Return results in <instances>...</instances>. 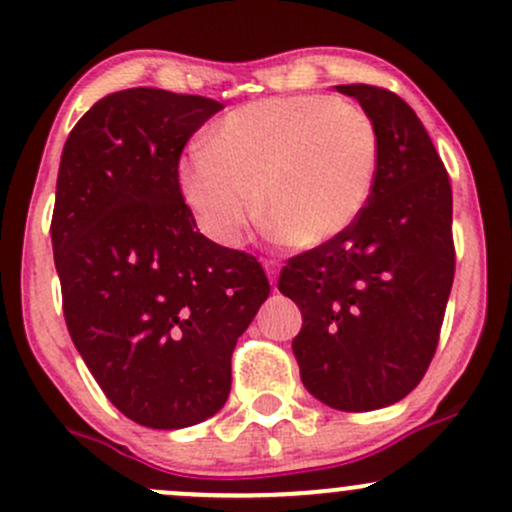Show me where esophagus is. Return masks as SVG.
Wrapping results in <instances>:
<instances>
[{
  "label": "esophagus",
  "mask_w": 512,
  "mask_h": 512,
  "mask_svg": "<svg viewBox=\"0 0 512 512\" xmlns=\"http://www.w3.org/2000/svg\"><path fill=\"white\" fill-rule=\"evenodd\" d=\"M264 269H267V276H269V284H276V276H279V262L274 260H264Z\"/></svg>",
  "instance_id": "esophagus-1"
}]
</instances>
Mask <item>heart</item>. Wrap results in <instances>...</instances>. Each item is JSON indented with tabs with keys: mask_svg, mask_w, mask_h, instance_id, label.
Listing matches in <instances>:
<instances>
[{
	"mask_svg": "<svg viewBox=\"0 0 512 512\" xmlns=\"http://www.w3.org/2000/svg\"><path fill=\"white\" fill-rule=\"evenodd\" d=\"M380 139L361 105L322 96L262 98L231 110L180 161V192L209 238L238 245L262 216L293 248L342 238L378 178Z\"/></svg>",
	"mask_w": 512,
	"mask_h": 512,
	"instance_id": "1",
	"label": "heart"
}]
</instances>
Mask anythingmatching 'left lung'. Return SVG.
<instances>
[{"label":"left lung","mask_w":512,"mask_h":512,"mask_svg":"<svg viewBox=\"0 0 512 512\" xmlns=\"http://www.w3.org/2000/svg\"><path fill=\"white\" fill-rule=\"evenodd\" d=\"M378 129L373 195L342 238L291 257L279 291L301 308L293 356L305 390L339 411H373L421 383L455 276L448 170L414 110L368 84L334 86Z\"/></svg>","instance_id":"1"}]
</instances>
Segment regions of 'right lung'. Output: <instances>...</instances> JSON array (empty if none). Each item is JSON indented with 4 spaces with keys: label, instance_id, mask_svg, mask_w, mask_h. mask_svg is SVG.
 <instances>
[{
    "label": "right lung",
    "instance_id": "add662e5",
    "mask_svg": "<svg viewBox=\"0 0 512 512\" xmlns=\"http://www.w3.org/2000/svg\"><path fill=\"white\" fill-rule=\"evenodd\" d=\"M221 108L127 88L62 149L50 236L67 330L105 397L146 428L226 404L233 349L269 296L260 262L204 238L180 192L182 149Z\"/></svg>",
    "mask_w": 512,
    "mask_h": 512
}]
</instances>
